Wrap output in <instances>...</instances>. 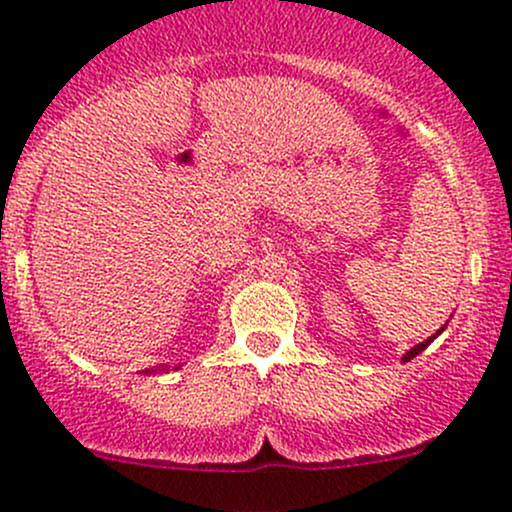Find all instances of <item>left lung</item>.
<instances>
[{
    "label": "left lung",
    "instance_id": "8db88e82",
    "mask_svg": "<svg viewBox=\"0 0 512 512\" xmlns=\"http://www.w3.org/2000/svg\"><path fill=\"white\" fill-rule=\"evenodd\" d=\"M445 328H447V323H445V325H442V328H440V330H437V333H435V335H430V338H428V340L418 342V345H415V347H411V350H408V352H406V355H403V357H401V362H403V364H406V362H411V359H413L415 355H420V352H423V350H425V347H428V345H430V342H432V340H435V338H437V335H440V333H442V330H445Z\"/></svg>",
    "mask_w": 512,
    "mask_h": 512
}]
</instances>
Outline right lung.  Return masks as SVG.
<instances>
[{"label": "right lung", "instance_id": "1", "mask_svg": "<svg viewBox=\"0 0 512 512\" xmlns=\"http://www.w3.org/2000/svg\"><path fill=\"white\" fill-rule=\"evenodd\" d=\"M155 372H167V367H162V369H155ZM145 374H148V369H145Z\"/></svg>", "mask_w": 512, "mask_h": 512}]
</instances>
